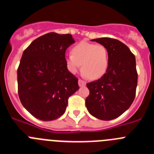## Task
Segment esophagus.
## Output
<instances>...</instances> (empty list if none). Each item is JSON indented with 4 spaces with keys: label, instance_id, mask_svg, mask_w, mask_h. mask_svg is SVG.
<instances>
[{
    "label": "esophagus",
    "instance_id": "esophagus-1",
    "mask_svg": "<svg viewBox=\"0 0 154 154\" xmlns=\"http://www.w3.org/2000/svg\"><path fill=\"white\" fill-rule=\"evenodd\" d=\"M85 85H86V83H85V81H83V80L82 79H79V85L80 87H83L85 86Z\"/></svg>",
    "mask_w": 154,
    "mask_h": 154
}]
</instances>
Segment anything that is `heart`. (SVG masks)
<instances>
[{"instance_id": "b5f03b06", "label": "heart", "mask_w": 154, "mask_h": 154, "mask_svg": "<svg viewBox=\"0 0 154 154\" xmlns=\"http://www.w3.org/2000/svg\"><path fill=\"white\" fill-rule=\"evenodd\" d=\"M65 57V63L70 72L75 74L80 69L89 79H98L106 72L109 67L108 50L103 45L82 42L72 48Z\"/></svg>"}]
</instances>
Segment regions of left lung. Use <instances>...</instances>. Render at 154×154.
Segmentation results:
<instances>
[{
	"mask_svg": "<svg viewBox=\"0 0 154 154\" xmlns=\"http://www.w3.org/2000/svg\"><path fill=\"white\" fill-rule=\"evenodd\" d=\"M103 45L109 52V67L101 79L87 83L89 96L85 106L89 113L102 120L119 117L130 108L136 95V58L119 40L101 38L91 40Z\"/></svg>",
	"mask_w": 154,
	"mask_h": 154,
	"instance_id": "left-lung-1",
	"label": "left lung"
}]
</instances>
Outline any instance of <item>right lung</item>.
<instances>
[{
  "label": "right lung",
  "instance_id": "right-lung-1",
  "mask_svg": "<svg viewBox=\"0 0 154 154\" xmlns=\"http://www.w3.org/2000/svg\"><path fill=\"white\" fill-rule=\"evenodd\" d=\"M75 40L70 34L50 32L31 42L17 69L18 96L23 106L42 121L59 118L69 96L79 89L78 79L68 70L65 51Z\"/></svg>",
  "mask_w": 154,
  "mask_h": 154
}]
</instances>
